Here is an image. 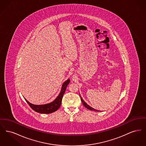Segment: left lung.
I'll return each instance as SVG.
<instances>
[{
  "label": "left lung",
  "instance_id": "1",
  "mask_svg": "<svg viewBox=\"0 0 146 146\" xmlns=\"http://www.w3.org/2000/svg\"><path fill=\"white\" fill-rule=\"evenodd\" d=\"M79 96H80V98H81V101H82V103H83V104L84 106V107H86L87 109H88V110H91V111H98L97 110H95V109H94V108H92L91 107H90V106H89L88 104H87L83 100V99L82 98V97H81V96H80V95L79 94Z\"/></svg>",
  "mask_w": 146,
  "mask_h": 146
}]
</instances>
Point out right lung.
Returning a JSON list of instances; mask_svg holds the SVG:
<instances>
[{
  "label": "right lung",
  "mask_w": 146,
  "mask_h": 146,
  "mask_svg": "<svg viewBox=\"0 0 146 146\" xmlns=\"http://www.w3.org/2000/svg\"><path fill=\"white\" fill-rule=\"evenodd\" d=\"M70 79H67L66 81H65L63 83L61 90L59 94V95L56 97L55 100L53 101L52 102L44 104H34L30 103L26 99V101L27 102L29 106L31 107V108L34 110L35 111L39 113H42V114H49L52 113L54 111H56L61 106L62 99L63 96L64 95V93L65 92L66 88L68 85V84L70 83Z\"/></svg>",
  "instance_id": "obj_1"
}]
</instances>
